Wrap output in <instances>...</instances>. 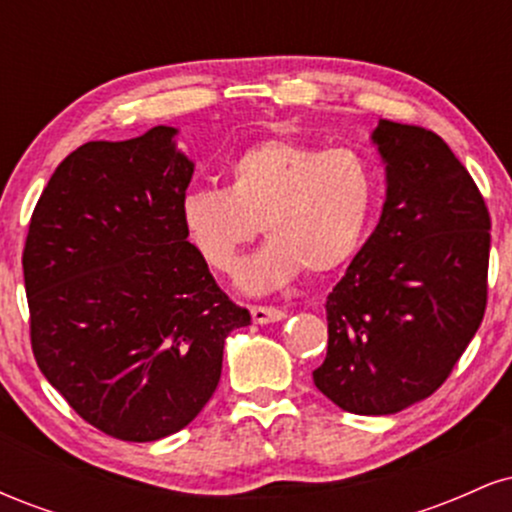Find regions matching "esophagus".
<instances>
[{
  "label": "esophagus",
  "mask_w": 512,
  "mask_h": 512,
  "mask_svg": "<svg viewBox=\"0 0 512 512\" xmlns=\"http://www.w3.org/2000/svg\"><path fill=\"white\" fill-rule=\"evenodd\" d=\"M250 313H252V320H255L257 325H267V322H279L281 317L286 315L284 310L274 308V305H252Z\"/></svg>",
  "instance_id": "obj_1"
}]
</instances>
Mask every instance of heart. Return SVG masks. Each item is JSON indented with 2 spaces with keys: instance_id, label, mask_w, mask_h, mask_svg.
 I'll return each instance as SVG.
<instances>
[{
  "instance_id": "1",
  "label": "heart",
  "mask_w": 512,
  "mask_h": 512,
  "mask_svg": "<svg viewBox=\"0 0 512 512\" xmlns=\"http://www.w3.org/2000/svg\"><path fill=\"white\" fill-rule=\"evenodd\" d=\"M375 207V173L351 146L269 137L228 163V185H199L180 199L182 231L216 272L262 233L269 243L240 269L260 293L303 272L327 274L361 248Z\"/></svg>"
}]
</instances>
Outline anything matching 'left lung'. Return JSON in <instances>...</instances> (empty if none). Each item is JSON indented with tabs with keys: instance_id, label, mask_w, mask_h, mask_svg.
<instances>
[{
	"instance_id": "obj_1",
	"label": "left lung",
	"mask_w": 512,
	"mask_h": 512,
	"mask_svg": "<svg viewBox=\"0 0 512 512\" xmlns=\"http://www.w3.org/2000/svg\"><path fill=\"white\" fill-rule=\"evenodd\" d=\"M387 199L327 296V356L315 387L337 407L383 416L431 397L460 361L489 298L491 216L436 132L380 120Z\"/></svg>"
}]
</instances>
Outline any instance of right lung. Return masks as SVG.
I'll return each mask as SVG.
<instances>
[{
    "instance_id": "1",
    "label": "right lung",
    "mask_w": 512,
    "mask_h": 512,
    "mask_svg": "<svg viewBox=\"0 0 512 512\" xmlns=\"http://www.w3.org/2000/svg\"><path fill=\"white\" fill-rule=\"evenodd\" d=\"M173 127L88 142L57 166L23 245L31 349L86 424L149 443L178 433L221 378L250 313L182 231L192 166Z\"/></svg>"
}]
</instances>
